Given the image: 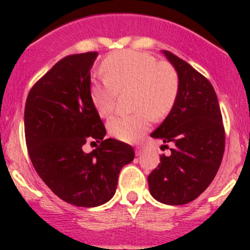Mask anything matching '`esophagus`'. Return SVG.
Wrapping results in <instances>:
<instances>
[{"label": "esophagus", "instance_id": "34e87169", "mask_svg": "<svg viewBox=\"0 0 250 250\" xmlns=\"http://www.w3.org/2000/svg\"><path fill=\"white\" fill-rule=\"evenodd\" d=\"M141 152H143V147H141V146H137V147H135V155L140 156Z\"/></svg>", "mask_w": 250, "mask_h": 250}]
</instances>
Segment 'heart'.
I'll list each match as a JSON object with an SVG mask.
<instances>
[{
  "mask_svg": "<svg viewBox=\"0 0 250 250\" xmlns=\"http://www.w3.org/2000/svg\"><path fill=\"white\" fill-rule=\"evenodd\" d=\"M105 80L90 85V100L100 116L107 117L115 109L117 90L134 89L132 115H116L107 122L110 134L122 141L139 140L150 129L152 116L163 118L170 112L179 92V77L172 65L158 62L138 52L113 53L104 60Z\"/></svg>",
  "mask_w": 250,
  "mask_h": 250,
  "instance_id": "heart-1",
  "label": "heart"
}]
</instances>
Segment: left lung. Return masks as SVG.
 <instances>
[{
    "mask_svg": "<svg viewBox=\"0 0 250 250\" xmlns=\"http://www.w3.org/2000/svg\"><path fill=\"white\" fill-rule=\"evenodd\" d=\"M179 77L173 109L151 137L172 144L170 155L147 176L156 201L181 206L196 200L213 181L225 150V130L213 85L190 64L162 50ZM167 146V145H165Z\"/></svg>",
    "mask_w": 250,
    "mask_h": 250,
    "instance_id": "8db88e82",
    "label": "left lung"
}]
</instances>
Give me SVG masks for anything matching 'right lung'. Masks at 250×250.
I'll list each match as a JSON object with an SVG mask.
<instances>
[{"instance_id":"obj_1","label":"right lung","mask_w":250,"mask_h":250,"mask_svg":"<svg viewBox=\"0 0 250 250\" xmlns=\"http://www.w3.org/2000/svg\"><path fill=\"white\" fill-rule=\"evenodd\" d=\"M97 52L65 57L27 95L25 139L30 160L44 184L65 202L98 207L113 197L118 175L134 160L128 144L105 139L106 129L90 100V69ZM87 141L99 142L85 154Z\"/></svg>"}]
</instances>
